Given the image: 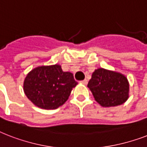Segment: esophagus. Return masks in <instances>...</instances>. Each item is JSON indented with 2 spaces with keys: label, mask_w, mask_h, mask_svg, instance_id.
I'll use <instances>...</instances> for the list:
<instances>
[{
  "label": "esophagus",
  "mask_w": 147,
  "mask_h": 147,
  "mask_svg": "<svg viewBox=\"0 0 147 147\" xmlns=\"http://www.w3.org/2000/svg\"><path fill=\"white\" fill-rule=\"evenodd\" d=\"M80 82L82 83V84H83V85H87V84H88V80H87V79H85V80L81 81Z\"/></svg>",
  "instance_id": "1"
}]
</instances>
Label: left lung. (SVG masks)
Wrapping results in <instances>:
<instances>
[{
  "label": "left lung",
  "instance_id": "1",
  "mask_svg": "<svg viewBox=\"0 0 147 147\" xmlns=\"http://www.w3.org/2000/svg\"><path fill=\"white\" fill-rule=\"evenodd\" d=\"M94 99L103 107H115L128 98L129 84L125 76L115 71L98 69L88 84Z\"/></svg>",
  "mask_w": 147,
  "mask_h": 147
}]
</instances>
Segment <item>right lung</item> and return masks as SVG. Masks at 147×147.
<instances>
[{
  "label": "right lung",
  "mask_w": 147,
  "mask_h": 147,
  "mask_svg": "<svg viewBox=\"0 0 147 147\" xmlns=\"http://www.w3.org/2000/svg\"><path fill=\"white\" fill-rule=\"evenodd\" d=\"M78 82L71 72L63 71L59 65L40 66L26 76L24 90L37 107L53 110L62 106Z\"/></svg>",
  "instance_id": "obj_1"
}]
</instances>
